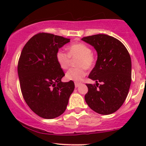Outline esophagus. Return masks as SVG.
Segmentation results:
<instances>
[{
    "instance_id": "1",
    "label": "esophagus",
    "mask_w": 146,
    "mask_h": 146,
    "mask_svg": "<svg viewBox=\"0 0 146 146\" xmlns=\"http://www.w3.org/2000/svg\"><path fill=\"white\" fill-rule=\"evenodd\" d=\"M81 84V83L80 82H75V88H78V87L80 86V85Z\"/></svg>"
}]
</instances>
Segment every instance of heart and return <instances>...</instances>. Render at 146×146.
I'll return each instance as SVG.
<instances>
[{
    "instance_id": "obj_1",
    "label": "heart",
    "mask_w": 146,
    "mask_h": 146,
    "mask_svg": "<svg viewBox=\"0 0 146 146\" xmlns=\"http://www.w3.org/2000/svg\"><path fill=\"white\" fill-rule=\"evenodd\" d=\"M68 54L62 50H58L56 55V61L60 67L66 69L70 66L71 58H78L76 61L77 68H71L66 73L68 80L81 81L86 74V69H90L94 64V57L92 54L90 48L84 43L78 42L67 46Z\"/></svg>"
}]
</instances>
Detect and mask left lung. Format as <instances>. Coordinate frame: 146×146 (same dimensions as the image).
<instances>
[{
    "instance_id": "obj_1",
    "label": "left lung",
    "mask_w": 146,
    "mask_h": 146,
    "mask_svg": "<svg viewBox=\"0 0 146 146\" xmlns=\"http://www.w3.org/2000/svg\"><path fill=\"white\" fill-rule=\"evenodd\" d=\"M82 40L93 46L98 53L95 66L88 76L96 84H86L88 90L85 101L99 114L115 113L124 102L131 84L130 54L121 42L108 35H93ZM98 82L102 84L98 86Z\"/></svg>"
}]
</instances>
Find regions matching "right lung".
I'll return each instance as SVG.
<instances>
[{
	"label": "right lung",
	"mask_w": 146,
	"mask_h": 146,
	"mask_svg": "<svg viewBox=\"0 0 146 146\" xmlns=\"http://www.w3.org/2000/svg\"><path fill=\"white\" fill-rule=\"evenodd\" d=\"M70 39L40 33L23 48L18 64L20 85L25 101L32 111L44 119L59 117L66 110L75 88L73 81L62 82L64 73L56 55Z\"/></svg>",
	"instance_id": "add662e5"
}]
</instances>
